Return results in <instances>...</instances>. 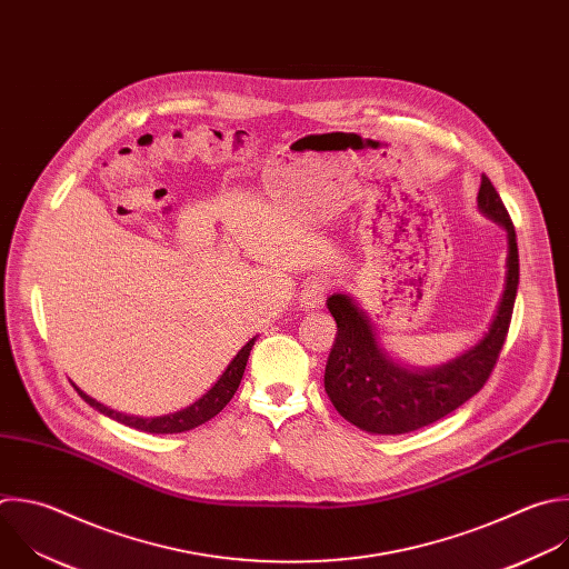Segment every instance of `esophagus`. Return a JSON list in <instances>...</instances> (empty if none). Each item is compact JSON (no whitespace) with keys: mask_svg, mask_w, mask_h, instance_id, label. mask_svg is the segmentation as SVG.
Listing matches in <instances>:
<instances>
[{"mask_svg":"<svg viewBox=\"0 0 569 569\" xmlns=\"http://www.w3.org/2000/svg\"><path fill=\"white\" fill-rule=\"evenodd\" d=\"M326 292H328V283L323 279H312L303 286L301 295H299V306L303 310H315V308H321L323 299H326Z\"/></svg>","mask_w":569,"mask_h":569,"instance_id":"1","label":"esophagus"}]
</instances>
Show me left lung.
I'll list each match as a JSON object with an SVG mask.
<instances>
[{
	"instance_id": "1",
	"label": "left lung",
	"mask_w": 569,
	"mask_h": 569,
	"mask_svg": "<svg viewBox=\"0 0 569 569\" xmlns=\"http://www.w3.org/2000/svg\"><path fill=\"white\" fill-rule=\"evenodd\" d=\"M478 208L507 230L505 290L485 337L456 359L436 368H407L377 343L375 326L355 299L328 297L326 306L337 321V337L328 355L323 387L339 416L361 431L380 436L418 431L462 407L489 380L509 330L520 268L513 223L485 173Z\"/></svg>"
}]
</instances>
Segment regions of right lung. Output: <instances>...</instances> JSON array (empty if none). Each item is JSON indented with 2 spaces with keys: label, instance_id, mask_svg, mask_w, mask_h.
I'll use <instances>...</instances> for the list:
<instances>
[{
  "label": "right lung",
  "instance_id": "obj_1",
  "mask_svg": "<svg viewBox=\"0 0 569 569\" xmlns=\"http://www.w3.org/2000/svg\"><path fill=\"white\" fill-rule=\"evenodd\" d=\"M257 337H252L239 352L237 357L228 363V368L223 370V375L217 380V385L203 396L199 398L194 405H189L187 409H180L176 413H167V416H160V418H136V416H124V413H118L100 402H96L93 398H89L84 391H80L76 385V391L78 396L91 405L96 411L104 413L107 418L120 422V425H127L131 429H138V431H144V433H182V431H189V429H197L201 425H206L208 420H212L214 416H219L223 411V407L234 398L239 385H241V377L246 372V363H248V357H250V350L254 346Z\"/></svg>",
  "mask_w": 569,
  "mask_h": 569
}]
</instances>
